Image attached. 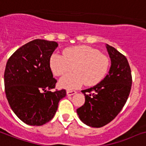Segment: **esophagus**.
<instances>
[{
	"instance_id": "1",
	"label": "esophagus",
	"mask_w": 146,
	"mask_h": 146,
	"mask_svg": "<svg viewBox=\"0 0 146 146\" xmlns=\"http://www.w3.org/2000/svg\"><path fill=\"white\" fill-rule=\"evenodd\" d=\"M77 92L75 91H67V92H66V94H67L68 96H72V95H74V94H75Z\"/></svg>"
}]
</instances>
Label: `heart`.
<instances>
[{
	"instance_id": "1",
	"label": "heart",
	"mask_w": 146,
	"mask_h": 146,
	"mask_svg": "<svg viewBox=\"0 0 146 146\" xmlns=\"http://www.w3.org/2000/svg\"><path fill=\"white\" fill-rule=\"evenodd\" d=\"M51 71L55 76L69 72L58 81L61 88L73 90L85 84L92 86L99 83L107 74L110 66L109 58L94 48L88 46L68 47L63 55L53 54L49 60Z\"/></svg>"
}]
</instances>
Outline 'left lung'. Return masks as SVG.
Segmentation results:
<instances>
[{"mask_svg": "<svg viewBox=\"0 0 146 146\" xmlns=\"http://www.w3.org/2000/svg\"><path fill=\"white\" fill-rule=\"evenodd\" d=\"M111 60L109 73L100 83L81 91L85 103L77 109L84 123L91 127H102L116 117L126 104L130 93L132 74L125 55L107 44Z\"/></svg>", "mask_w": 146, "mask_h": 146, "instance_id": "left-lung-1", "label": "left lung"}]
</instances>
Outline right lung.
<instances>
[{
    "label": "right lung",
    "instance_id": "1",
    "mask_svg": "<svg viewBox=\"0 0 146 146\" xmlns=\"http://www.w3.org/2000/svg\"><path fill=\"white\" fill-rule=\"evenodd\" d=\"M58 47L54 41L34 39L19 48L7 62L4 87L14 113L30 126H42L55 116L58 102L66 91L55 88L49 60Z\"/></svg>",
    "mask_w": 146,
    "mask_h": 146
}]
</instances>
